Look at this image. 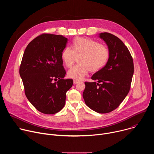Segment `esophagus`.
<instances>
[{
    "label": "esophagus",
    "instance_id": "34e87169",
    "mask_svg": "<svg viewBox=\"0 0 154 154\" xmlns=\"http://www.w3.org/2000/svg\"><path fill=\"white\" fill-rule=\"evenodd\" d=\"M79 82V80H74V84L77 83Z\"/></svg>",
    "mask_w": 154,
    "mask_h": 154
}]
</instances>
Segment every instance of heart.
<instances>
[{
	"mask_svg": "<svg viewBox=\"0 0 154 154\" xmlns=\"http://www.w3.org/2000/svg\"><path fill=\"white\" fill-rule=\"evenodd\" d=\"M72 48L66 47L61 52L62 60L68 68L71 67L79 57L80 63L68 72V77L71 79L81 80L89 71H99L105 64L109 57V51L105 46L88 38H75L72 42Z\"/></svg>",
	"mask_w": 154,
	"mask_h": 154,
	"instance_id": "heart-1",
	"label": "heart"
}]
</instances>
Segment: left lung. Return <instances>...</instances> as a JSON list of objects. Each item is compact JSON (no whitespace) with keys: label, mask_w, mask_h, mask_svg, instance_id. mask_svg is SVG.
<instances>
[{"label":"left lung","mask_w":154,"mask_h":154,"mask_svg":"<svg viewBox=\"0 0 154 154\" xmlns=\"http://www.w3.org/2000/svg\"><path fill=\"white\" fill-rule=\"evenodd\" d=\"M99 36L108 46L109 58L105 66L91 77L97 83L85 82L83 97L94 112L107 113L117 108L128 94L134 65L128 48L119 38L107 32Z\"/></svg>","instance_id":"left-lung-1"}]
</instances>
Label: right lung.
Returning a JSON list of instances; mask_svg holds the SVG:
<instances>
[{"label":"right lung","instance_id":"right-lung-1","mask_svg":"<svg viewBox=\"0 0 154 154\" xmlns=\"http://www.w3.org/2000/svg\"><path fill=\"white\" fill-rule=\"evenodd\" d=\"M68 40L62 35L44 33L33 39L24 51L19 74L27 98L42 113L60 112L72 86V79H64L61 58Z\"/></svg>","mask_w":154,"mask_h":154}]
</instances>
